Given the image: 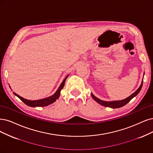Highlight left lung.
Listing matches in <instances>:
<instances>
[{
    "label": "left lung",
    "mask_w": 153,
    "mask_h": 153,
    "mask_svg": "<svg viewBox=\"0 0 153 153\" xmlns=\"http://www.w3.org/2000/svg\"><path fill=\"white\" fill-rule=\"evenodd\" d=\"M143 82H142L141 83V85L140 86V87L138 88V89L136 91L134 92L132 94H131L130 97H128V98L122 100H120V101H102L98 98H97V97H95L91 93V96L93 98L97 101V103H98L99 104L103 105L104 106L106 107H110V108H120L122 106H123L124 105H126V104H127L130 101H131L134 97H135L140 91L141 88H142L143 86Z\"/></svg>",
    "instance_id": "obj_1"
}]
</instances>
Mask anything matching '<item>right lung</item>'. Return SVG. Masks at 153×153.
I'll return each mask as SVG.
<instances>
[{
  "label": "right lung",
  "instance_id": "add662e5",
  "mask_svg": "<svg viewBox=\"0 0 153 153\" xmlns=\"http://www.w3.org/2000/svg\"><path fill=\"white\" fill-rule=\"evenodd\" d=\"M69 76V75L67 76L62 81V82L61 83L60 86H59V89H57V91H56V93L52 95L50 97L46 98H44V99H42V100H35V101H31V100H26L23 98L21 97L20 96H19L18 94H17L16 93H14V94L17 96L22 101H23V102L27 106H31V107H35V106H48L50 104L53 103V102L57 100L59 97H60V91L62 89V88H64V84H65V82L66 79L67 78V77Z\"/></svg>",
  "mask_w": 153,
  "mask_h": 153
}]
</instances>
